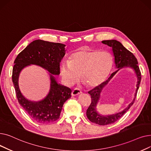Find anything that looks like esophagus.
I'll return each mask as SVG.
<instances>
[{"mask_svg":"<svg viewBox=\"0 0 151 151\" xmlns=\"http://www.w3.org/2000/svg\"><path fill=\"white\" fill-rule=\"evenodd\" d=\"M81 93V91L80 89L76 88V89H74L72 91V92H71V96H78V95H79V94H80Z\"/></svg>","mask_w":151,"mask_h":151,"instance_id":"34e87169","label":"esophagus"}]
</instances>
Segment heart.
I'll return each mask as SVG.
<instances>
[{"label":"heart","mask_w":151,"mask_h":151,"mask_svg":"<svg viewBox=\"0 0 151 151\" xmlns=\"http://www.w3.org/2000/svg\"><path fill=\"white\" fill-rule=\"evenodd\" d=\"M113 63L109 52L93 50H82L71 55L68 61L60 65V73L67 86L81 81L88 87L94 88L104 83L108 77Z\"/></svg>","instance_id":"1"}]
</instances>
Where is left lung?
I'll list each match as a JSON object with an SVG mask.
<instances>
[{
  "label": "left lung",
  "mask_w": 151,
  "mask_h": 151,
  "mask_svg": "<svg viewBox=\"0 0 151 151\" xmlns=\"http://www.w3.org/2000/svg\"><path fill=\"white\" fill-rule=\"evenodd\" d=\"M101 43L112 47V51L114 58L115 66L117 70L111 75L106 81L101 83L99 86H97L96 88L88 92V93H89L91 96L92 101L90 106L86 111V115L89 120L92 122L100 125H106L113 124L119 119L133 105L137 96V91L139 89L141 75L139 67L138 66V63L137 58L133 54V53H132L128 50H127L121 42L116 40H108L102 41ZM125 67H129L133 69L137 78L136 84L137 88L133 100L122 112L110 115H100L96 111V106L100 99L101 93L102 90L118 72V71Z\"/></svg>",
  "instance_id": "1"
}]
</instances>
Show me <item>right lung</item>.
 Wrapping results in <instances>:
<instances>
[{
    "mask_svg": "<svg viewBox=\"0 0 151 151\" xmlns=\"http://www.w3.org/2000/svg\"><path fill=\"white\" fill-rule=\"evenodd\" d=\"M65 45L36 40L31 42L16 58L12 81L20 105L36 122L48 124L59 118L64 103L71 97V90L58 83L54 75L60 74V63L65 54ZM31 65L40 66L49 72L50 88L47 96L39 101L26 99L20 92L19 78L21 71Z\"/></svg>",
    "mask_w": 151,
    "mask_h": 151,
    "instance_id": "add662e5",
    "label": "right lung"
}]
</instances>
